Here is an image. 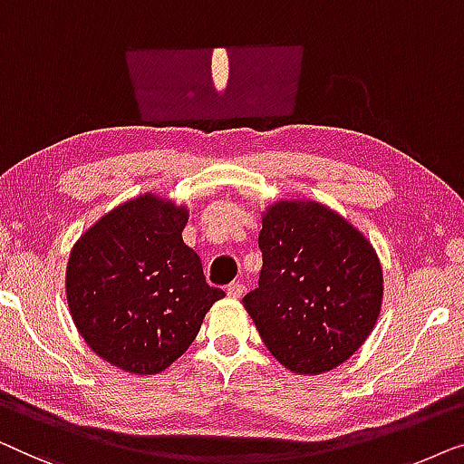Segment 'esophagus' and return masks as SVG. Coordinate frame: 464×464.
Returning a JSON list of instances; mask_svg holds the SVG:
<instances>
[{
    "mask_svg": "<svg viewBox=\"0 0 464 464\" xmlns=\"http://www.w3.org/2000/svg\"><path fill=\"white\" fill-rule=\"evenodd\" d=\"M244 292H246V285H244V284H241V282H233V284L229 285V288H227V296L237 300V298L244 296Z\"/></svg>",
    "mask_w": 464,
    "mask_h": 464,
    "instance_id": "esophagus-1",
    "label": "esophagus"
}]
</instances>
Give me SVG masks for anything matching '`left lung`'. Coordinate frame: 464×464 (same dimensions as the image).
Here are the masks:
<instances>
[{"label":"left lung","mask_w":464,"mask_h":464,"mask_svg":"<svg viewBox=\"0 0 464 464\" xmlns=\"http://www.w3.org/2000/svg\"><path fill=\"white\" fill-rule=\"evenodd\" d=\"M258 288L244 296L271 355L295 374H324L372 334L382 309V266L370 239L322 201L265 208Z\"/></svg>","instance_id":"obj_1"}]
</instances>
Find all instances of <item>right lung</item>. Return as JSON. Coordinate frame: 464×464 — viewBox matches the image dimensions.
<instances>
[{"instance_id": "right-lung-1", "label": "right lung", "mask_w": 464, "mask_h": 464, "mask_svg": "<svg viewBox=\"0 0 464 464\" xmlns=\"http://www.w3.org/2000/svg\"><path fill=\"white\" fill-rule=\"evenodd\" d=\"M187 220L185 204L142 193L96 220L69 254L64 292L77 332L130 374L169 368L225 296L182 241Z\"/></svg>"}]
</instances>
